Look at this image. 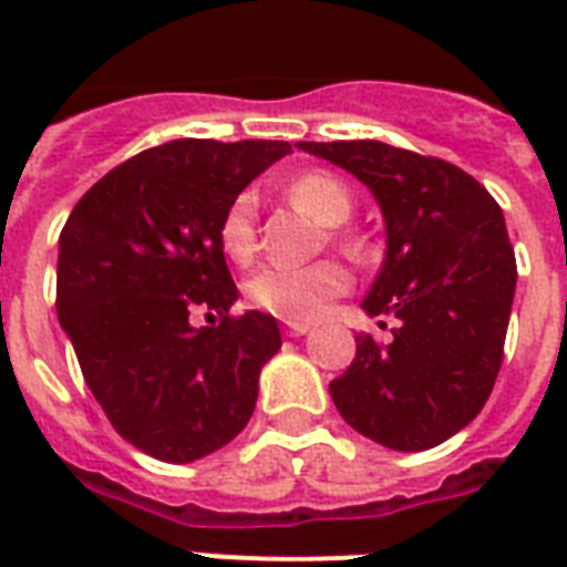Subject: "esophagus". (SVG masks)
Returning <instances> with one entry per match:
<instances>
[{
    "label": "esophagus",
    "mask_w": 567,
    "mask_h": 567,
    "mask_svg": "<svg viewBox=\"0 0 567 567\" xmlns=\"http://www.w3.org/2000/svg\"><path fill=\"white\" fill-rule=\"evenodd\" d=\"M288 336L300 338V336H309L311 332V323H288V329H285Z\"/></svg>",
    "instance_id": "34e87169"
}]
</instances>
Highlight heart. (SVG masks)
Masks as SVG:
<instances>
[{
  "instance_id": "b5f03b06",
  "label": "heart",
  "mask_w": 567,
  "mask_h": 567,
  "mask_svg": "<svg viewBox=\"0 0 567 567\" xmlns=\"http://www.w3.org/2000/svg\"><path fill=\"white\" fill-rule=\"evenodd\" d=\"M288 196L320 226H341L353 214V190L332 173H302L288 182ZM217 240L226 258L247 265L256 256V196L244 190L226 205L217 223ZM350 288V274L338 261H315L306 267H261L249 276L244 291L256 309L288 323L318 320Z\"/></svg>"
}]
</instances>
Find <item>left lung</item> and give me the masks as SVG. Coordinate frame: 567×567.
Returning a JSON list of instances; mask_svg holds the SVG:
<instances>
[{"instance_id":"obj_1","label":"left lung","mask_w":567,"mask_h":567,"mask_svg":"<svg viewBox=\"0 0 567 567\" xmlns=\"http://www.w3.org/2000/svg\"><path fill=\"white\" fill-rule=\"evenodd\" d=\"M368 185L385 220V261L362 309L394 315V341L355 338L329 382L355 432L382 447L430 450L492 394L515 300V249L501 205L456 164L379 141L297 144Z\"/></svg>"}]
</instances>
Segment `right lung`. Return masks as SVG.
<instances>
[{"label":"right lung","mask_w":567,"mask_h":567,"mask_svg":"<svg viewBox=\"0 0 567 567\" xmlns=\"http://www.w3.org/2000/svg\"><path fill=\"white\" fill-rule=\"evenodd\" d=\"M288 153L285 141L153 146L105 173L61 229V329L111 426L162 462L185 465L229 444L282 347L274 315H229L238 288L217 223ZM196 310L221 323L194 328Z\"/></svg>","instance_id":"1"}]
</instances>
